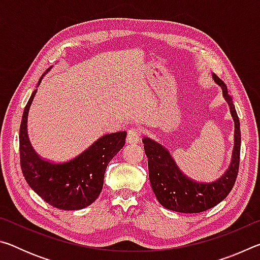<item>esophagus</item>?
Wrapping results in <instances>:
<instances>
[{
  "mask_svg": "<svg viewBox=\"0 0 260 260\" xmlns=\"http://www.w3.org/2000/svg\"><path fill=\"white\" fill-rule=\"evenodd\" d=\"M141 138V131L139 128H131L127 133V143L129 144H136L139 143Z\"/></svg>",
  "mask_w": 260,
  "mask_h": 260,
  "instance_id": "esophagus-1",
  "label": "esophagus"
}]
</instances>
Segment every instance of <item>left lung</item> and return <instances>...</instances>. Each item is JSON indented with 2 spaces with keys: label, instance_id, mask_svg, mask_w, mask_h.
Instances as JSON below:
<instances>
[{
  "label": "left lung",
  "instance_id": "1",
  "mask_svg": "<svg viewBox=\"0 0 260 260\" xmlns=\"http://www.w3.org/2000/svg\"><path fill=\"white\" fill-rule=\"evenodd\" d=\"M212 78L221 87L223 98L230 105L235 124L234 149L230 166L221 177L212 182H199L184 175L165 147L150 138H143L144 151L148 157L149 179L157 200L164 208L181 213H200L219 204L231 192L239 173L241 129L240 119L228 94L227 86L217 74Z\"/></svg>",
  "mask_w": 260,
  "mask_h": 260
}]
</instances>
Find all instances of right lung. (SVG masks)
<instances>
[{
  "instance_id": "1",
  "label": "right lung",
  "mask_w": 260,
  "mask_h": 260,
  "mask_svg": "<svg viewBox=\"0 0 260 260\" xmlns=\"http://www.w3.org/2000/svg\"><path fill=\"white\" fill-rule=\"evenodd\" d=\"M45 74L37 87L40 86ZM37 90L30 95L21 118L19 129L21 172L28 186L51 206L67 211L87 208L101 193L107 166L125 146L127 133L122 131L104 134L80 155L68 161L54 162L43 159L35 152L27 134L28 111Z\"/></svg>"
}]
</instances>
